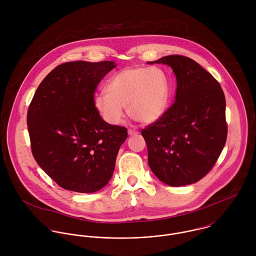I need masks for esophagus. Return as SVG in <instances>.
<instances>
[{"mask_svg": "<svg viewBox=\"0 0 256 256\" xmlns=\"http://www.w3.org/2000/svg\"><path fill=\"white\" fill-rule=\"evenodd\" d=\"M139 132L137 131V130H135V129H128V134L130 135V136H135V135H137Z\"/></svg>", "mask_w": 256, "mask_h": 256, "instance_id": "34e87169", "label": "esophagus"}]
</instances>
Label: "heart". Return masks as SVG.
<instances>
[{
  "mask_svg": "<svg viewBox=\"0 0 256 256\" xmlns=\"http://www.w3.org/2000/svg\"><path fill=\"white\" fill-rule=\"evenodd\" d=\"M170 98V80L162 69L136 67L112 76L106 86V94H96L94 102L104 119L112 125L121 122L126 106L130 116L148 124L164 115Z\"/></svg>",
  "mask_w": 256,
  "mask_h": 256,
  "instance_id": "1",
  "label": "heart"
}]
</instances>
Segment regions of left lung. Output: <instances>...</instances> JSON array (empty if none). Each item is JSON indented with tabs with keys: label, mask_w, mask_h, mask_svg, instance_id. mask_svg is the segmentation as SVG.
Wrapping results in <instances>:
<instances>
[{
	"label": "left lung",
	"mask_w": 256,
	"mask_h": 256,
	"mask_svg": "<svg viewBox=\"0 0 256 256\" xmlns=\"http://www.w3.org/2000/svg\"><path fill=\"white\" fill-rule=\"evenodd\" d=\"M172 68L176 102L141 134L148 166L170 186L197 182L214 166L226 144V100L219 82L194 60L164 56L154 62Z\"/></svg>",
	"instance_id": "1"
}]
</instances>
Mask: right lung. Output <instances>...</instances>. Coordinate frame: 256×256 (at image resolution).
I'll return each mask as SVG.
<instances>
[{
    "instance_id": "obj_1",
    "label": "right lung",
    "mask_w": 256,
    "mask_h": 256,
    "mask_svg": "<svg viewBox=\"0 0 256 256\" xmlns=\"http://www.w3.org/2000/svg\"><path fill=\"white\" fill-rule=\"evenodd\" d=\"M112 61L68 62L41 82L28 110V129L38 166L59 186L92 193L111 178L127 129L106 122L94 92Z\"/></svg>"
}]
</instances>
